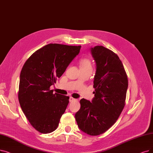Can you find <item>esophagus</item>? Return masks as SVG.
<instances>
[{"label":"esophagus","mask_w":153,"mask_h":153,"mask_svg":"<svg viewBox=\"0 0 153 153\" xmlns=\"http://www.w3.org/2000/svg\"><path fill=\"white\" fill-rule=\"evenodd\" d=\"M76 99H75L74 98H73V97H70V99H69V101L70 102H73V101H75Z\"/></svg>","instance_id":"obj_1"}]
</instances>
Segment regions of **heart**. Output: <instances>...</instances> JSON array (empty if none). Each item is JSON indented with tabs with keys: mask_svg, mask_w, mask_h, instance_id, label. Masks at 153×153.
Instances as JSON below:
<instances>
[{
	"mask_svg": "<svg viewBox=\"0 0 153 153\" xmlns=\"http://www.w3.org/2000/svg\"><path fill=\"white\" fill-rule=\"evenodd\" d=\"M80 69H92L91 62L88 59H82L80 61Z\"/></svg>",
	"mask_w": 153,
	"mask_h": 153,
	"instance_id": "b5f03b06",
	"label": "heart"
}]
</instances>
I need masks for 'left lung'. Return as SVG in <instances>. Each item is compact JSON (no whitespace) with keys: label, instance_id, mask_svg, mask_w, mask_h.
Masks as SVG:
<instances>
[{"label":"left lung","instance_id":"8db88e82","mask_svg":"<svg viewBox=\"0 0 153 153\" xmlns=\"http://www.w3.org/2000/svg\"><path fill=\"white\" fill-rule=\"evenodd\" d=\"M95 62V97L82 99L75 114L78 127L90 136H99L111 127L124 107L128 80L124 66L115 53L102 46L90 48Z\"/></svg>","mask_w":153,"mask_h":153}]
</instances>
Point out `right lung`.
Masks as SVG:
<instances>
[{
    "instance_id": "1",
    "label": "right lung",
    "mask_w": 153,
    "mask_h": 153,
    "mask_svg": "<svg viewBox=\"0 0 153 153\" xmlns=\"http://www.w3.org/2000/svg\"><path fill=\"white\" fill-rule=\"evenodd\" d=\"M81 46L48 44L34 52L24 63L20 74L18 98L31 126L41 133L55 131L69 103V97L50 90Z\"/></svg>"
}]
</instances>
